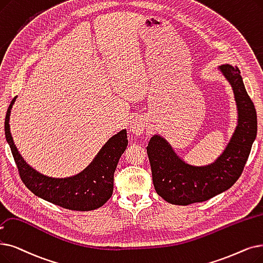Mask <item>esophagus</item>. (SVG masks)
<instances>
[{
	"label": "esophagus",
	"instance_id": "1",
	"mask_svg": "<svg viewBox=\"0 0 263 263\" xmlns=\"http://www.w3.org/2000/svg\"><path fill=\"white\" fill-rule=\"evenodd\" d=\"M145 130V121L143 118L135 117L130 124V131L135 135H141Z\"/></svg>",
	"mask_w": 263,
	"mask_h": 263
}]
</instances>
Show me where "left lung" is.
<instances>
[{
    "label": "left lung",
    "instance_id": "1",
    "mask_svg": "<svg viewBox=\"0 0 263 263\" xmlns=\"http://www.w3.org/2000/svg\"><path fill=\"white\" fill-rule=\"evenodd\" d=\"M219 70L232 86L238 111L236 129L221 156L206 166H192L182 161L159 135H154L146 148L155 189L168 203L203 202L229 189L241 176L250 154L257 135L255 105L238 67L222 64Z\"/></svg>",
    "mask_w": 263,
    "mask_h": 263
}]
</instances>
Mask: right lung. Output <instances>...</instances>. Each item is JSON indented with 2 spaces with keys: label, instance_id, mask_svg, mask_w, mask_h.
<instances>
[{
  "label": "right lung",
  "instance_id": "add662e5",
  "mask_svg": "<svg viewBox=\"0 0 263 263\" xmlns=\"http://www.w3.org/2000/svg\"><path fill=\"white\" fill-rule=\"evenodd\" d=\"M15 100L8 106L4 128L19 176L26 187L35 196L66 210L86 212L104 205L112 195L114 173L128 146L127 131L122 130L110 138L83 172L66 178L48 177L31 167L14 144L9 131V115Z\"/></svg>",
  "mask_w": 263,
  "mask_h": 263
}]
</instances>
